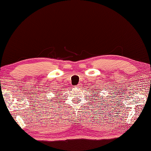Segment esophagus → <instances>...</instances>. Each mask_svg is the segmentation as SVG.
Returning a JSON list of instances; mask_svg holds the SVG:
<instances>
[{"label":"esophagus","instance_id":"1","mask_svg":"<svg viewBox=\"0 0 151 151\" xmlns=\"http://www.w3.org/2000/svg\"><path fill=\"white\" fill-rule=\"evenodd\" d=\"M76 87H79V86H78H78H76Z\"/></svg>","mask_w":151,"mask_h":151}]
</instances>
